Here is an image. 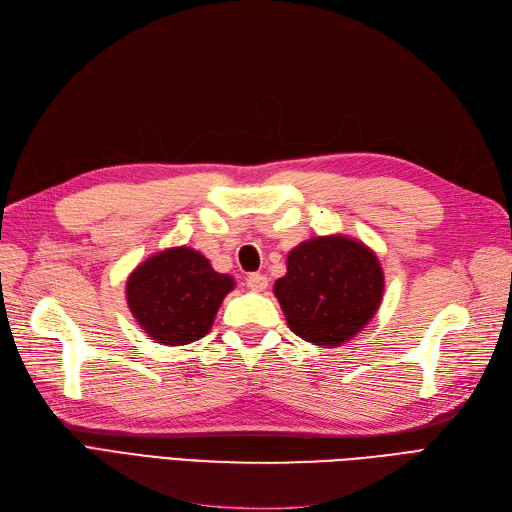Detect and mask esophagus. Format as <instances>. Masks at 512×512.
<instances>
[{
  "label": "esophagus",
  "mask_w": 512,
  "mask_h": 512,
  "mask_svg": "<svg viewBox=\"0 0 512 512\" xmlns=\"http://www.w3.org/2000/svg\"><path fill=\"white\" fill-rule=\"evenodd\" d=\"M245 284H247V288L254 290V292H262V290H267V286H269V280H267V275H260V273H250V275H247Z\"/></svg>",
  "instance_id": "1"
}]
</instances>
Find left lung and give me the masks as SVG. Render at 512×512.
I'll list each match as a JSON object with an SVG mask.
<instances>
[{
    "mask_svg": "<svg viewBox=\"0 0 512 512\" xmlns=\"http://www.w3.org/2000/svg\"><path fill=\"white\" fill-rule=\"evenodd\" d=\"M273 292L294 335L337 348L378 312L384 273L365 243L344 235L314 237L290 250L286 275Z\"/></svg>",
    "mask_w": 512,
    "mask_h": 512,
    "instance_id": "8db88e82",
    "label": "left lung"
}]
</instances>
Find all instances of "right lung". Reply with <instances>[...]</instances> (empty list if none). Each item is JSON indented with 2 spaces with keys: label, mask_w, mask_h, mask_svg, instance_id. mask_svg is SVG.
I'll list each match as a JSON object with an SVG mask.
<instances>
[{
  "label": "right lung",
  "mask_w": 512,
  "mask_h": 512,
  "mask_svg": "<svg viewBox=\"0 0 512 512\" xmlns=\"http://www.w3.org/2000/svg\"><path fill=\"white\" fill-rule=\"evenodd\" d=\"M235 280L192 247H168L138 265L126 284L132 316L156 344L185 346L205 337Z\"/></svg>",
  "instance_id": "obj_1"
}]
</instances>
